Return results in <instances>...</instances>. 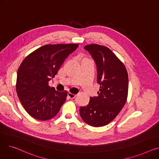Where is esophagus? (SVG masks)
<instances>
[{
	"label": "esophagus",
	"mask_w": 159,
	"mask_h": 159,
	"mask_svg": "<svg viewBox=\"0 0 159 159\" xmlns=\"http://www.w3.org/2000/svg\"><path fill=\"white\" fill-rule=\"evenodd\" d=\"M68 95V97H69L71 99H73V98H74L75 97H76V95H75V94L71 93H69Z\"/></svg>",
	"instance_id": "esophagus-1"
}]
</instances>
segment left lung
Returning <instances> with one entry per match:
<instances>
[{"instance_id": "obj_1", "label": "left lung", "mask_w": 159, "mask_h": 159, "mask_svg": "<svg viewBox=\"0 0 159 159\" xmlns=\"http://www.w3.org/2000/svg\"><path fill=\"white\" fill-rule=\"evenodd\" d=\"M97 65L98 95L90 97L89 104L80 108V115L93 127L105 126L120 113L127 101L128 75L124 64L109 48L98 44L86 45Z\"/></svg>"}]
</instances>
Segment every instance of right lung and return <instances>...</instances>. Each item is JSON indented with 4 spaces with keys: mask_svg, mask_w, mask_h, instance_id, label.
Listing matches in <instances>:
<instances>
[{
    "mask_svg": "<svg viewBox=\"0 0 159 159\" xmlns=\"http://www.w3.org/2000/svg\"><path fill=\"white\" fill-rule=\"evenodd\" d=\"M75 44H48L28 55L20 65L16 91L24 108L32 117L51 119L58 113L68 93L49 86L64 60L78 48Z\"/></svg>",
    "mask_w": 159,
    "mask_h": 159,
    "instance_id": "obj_1",
    "label": "right lung"
}]
</instances>
